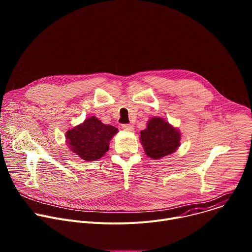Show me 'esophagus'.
<instances>
[{"label": "esophagus", "mask_w": 252, "mask_h": 252, "mask_svg": "<svg viewBox=\"0 0 252 252\" xmlns=\"http://www.w3.org/2000/svg\"><path fill=\"white\" fill-rule=\"evenodd\" d=\"M122 128H123L124 130H126V131H133V126H132L131 125H127V124L123 125V126H122Z\"/></svg>", "instance_id": "esophagus-1"}]
</instances>
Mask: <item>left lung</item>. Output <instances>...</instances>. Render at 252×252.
<instances>
[{"instance_id": "obj_1", "label": "left lung", "mask_w": 252, "mask_h": 252, "mask_svg": "<svg viewBox=\"0 0 252 252\" xmlns=\"http://www.w3.org/2000/svg\"><path fill=\"white\" fill-rule=\"evenodd\" d=\"M181 132L161 118L149 121L146 129L140 131V142L147 156L159 159L174 153L179 147Z\"/></svg>"}]
</instances>
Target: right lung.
Returning <instances> with one entry per match:
<instances>
[{"mask_svg": "<svg viewBox=\"0 0 252 252\" xmlns=\"http://www.w3.org/2000/svg\"><path fill=\"white\" fill-rule=\"evenodd\" d=\"M118 132L113 126L104 125L95 117L66 131L68 148L82 159L93 161L100 158L110 148V140Z\"/></svg>", "mask_w": 252, "mask_h": 252, "instance_id": "add662e5", "label": "right lung"}]
</instances>
